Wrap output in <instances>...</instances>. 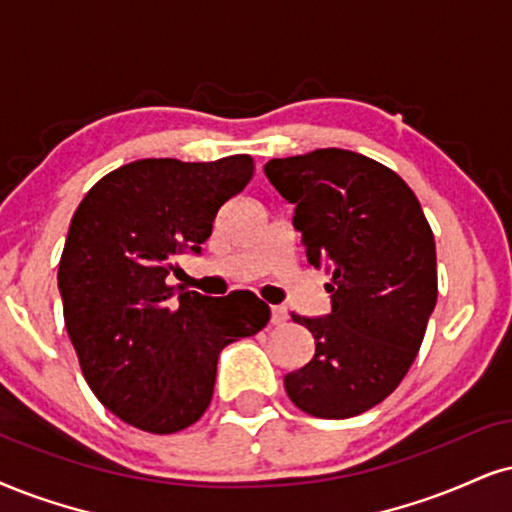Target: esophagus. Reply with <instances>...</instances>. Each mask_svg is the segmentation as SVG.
<instances>
[{
  "label": "esophagus",
  "mask_w": 512,
  "mask_h": 512,
  "mask_svg": "<svg viewBox=\"0 0 512 512\" xmlns=\"http://www.w3.org/2000/svg\"><path fill=\"white\" fill-rule=\"evenodd\" d=\"M270 323H273V325L287 323V311H285V308H282V306L270 308Z\"/></svg>",
  "instance_id": "obj_1"
}]
</instances>
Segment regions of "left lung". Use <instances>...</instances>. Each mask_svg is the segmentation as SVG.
Masks as SVG:
<instances>
[{
	"label": "left lung",
	"mask_w": 512,
	"mask_h": 512,
	"mask_svg": "<svg viewBox=\"0 0 512 512\" xmlns=\"http://www.w3.org/2000/svg\"><path fill=\"white\" fill-rule=\"evenodd\" d=\"M294 204L306 261L325 268L330 313H292L315 339L304 368L285 375L296 408L344 420L399 387L437 304V249L420 201L394 170L346 149H315L266 166Z\"/></svg>",
	"instance_id": "left-lung-1"
}]
</instances>
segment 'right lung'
<instances>
[{"instance_id":"right-lung-1","label":"right lung","mask_w":512,"mask_h":512,"mask_svg":"<svg viewBox=\"0 0 512 512\" xmlns=\"http://www.w3.org/2000/svg\"><path fill=\"white\" fill-rule=\"evenodd\" d=\"M254 175L251 156L211 163L140 159L104 175L68 227L59 292L87 384L123 422L151 434L194 425L218 356L270 320L251 292L170 287L180 254H201L218 208Z\"/></svg>"}]
</instances>
